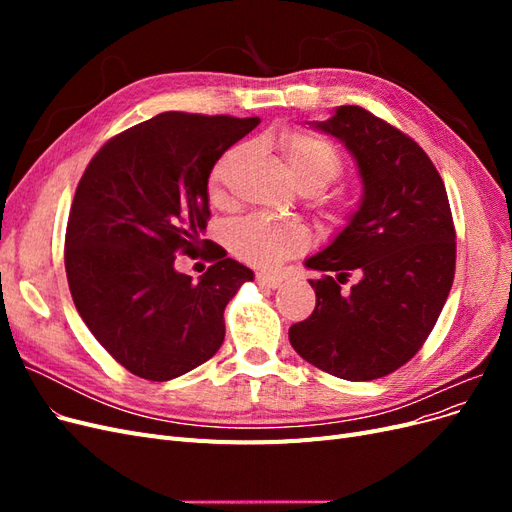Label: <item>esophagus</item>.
I'll list each match as a JSON object with an SVG mask.
<instances>
[{
    "label": "esophagus",
    "mask_w": 512,
    "mask_h": 512,
    "mask_svg": "<svg viewBox=\"0 0 512 512\" xmlns=\"http://www.w3.org/2000/svg\"><path fill=\"white\" fill-rule=\"evenodd\" d=\"M256 282L260 286H265V288H277V286L284 282V277L277 275V273H258L256 275Z\"/></svg>",
    "instance_id": "1"
}]
</instances>
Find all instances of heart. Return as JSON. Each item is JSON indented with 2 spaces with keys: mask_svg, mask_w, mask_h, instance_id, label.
Masks as SVG:
<instances>
[{
  "mask_svg": "<svg viewBox=\"0 0 512 512\" xmlns=\"http://www.w3.org/2000/svg\"><path fill=\"white\" fill-rule=\"evenodd\" d=\"M280 145L294 179L307 194L324 192L344 173L342 153L318 136L288 132L282 136ZM237 153L239 149H230L213 166L209 179V194L213 200L224 198L226 168L235 160ZM348 211V205H335V222H344ZM228 243L241 260L250 262L254 267L269 269L294 254H301L309 245V232L297 222H277L262 218V215H250V218H243L228 228Z\"/></svg>",
  "mask_w": 512,
  "mask_h": 512,
  "instance_id": "obj_1",
  "label": "heart"
}]
</instances>
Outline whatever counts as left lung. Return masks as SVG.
Instances as JSON below:
<instances>
[{
    "mask_svg": "<svg viewBox=\"0 0 512 512\" xmlns=\"http://www.w3.org/2000/svg\"><path fill=\"white\" fill-rule=\"evenodd\" d=\"M335 136L359 168L363 196L348 224L307 269L316 309L288 337L301 359L350 382L408 363L429 337L455 277V226L442 177L410 136L361 106L307 121ZM335 270L333 278L328 271ZM350 270L360 282L348 293Z\"/></svg>",
    "mask_w": 512,
    "mask_h": 512,
    "instance_id": "1",
    "label": "left lung"
}]
</instances>
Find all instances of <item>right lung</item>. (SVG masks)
<instances>
[{"instance_id": "1", "label": "right lung", "mask_w": 512, "mask_h": 512, "mask_svg": "<svg viewBox=\"0 0 512 512\" xmlns=\"http://www.w3.org/2000/svg\"><path fill=\"white\" fill-rule=\"evenodd\" d=\"M258 117L160 113L111 138L85 168L66 230L76 312L134 376L166 382L220 350L224 309L254 271L209 250L192 282L177 254L207 245L209 175Z\"/></svg>"}]
</instances>
